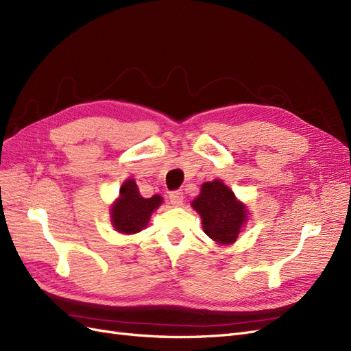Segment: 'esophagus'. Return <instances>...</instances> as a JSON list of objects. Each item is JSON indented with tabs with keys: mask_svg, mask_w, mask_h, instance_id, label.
Wrapping results in <instances>:
<instances>
[{
	"mask_svg": "<svg viewBox=\"0 0 351 351\" xmlns=\"http://www.w3.org/2000/svg\"><path fill=\"white\" fill-rule=\"evenodd\" d=\"M169 202H171L173 206H182L183 205V192H173L169 195Z\"/></svg>",
	"mask_w": 351,
	"mask_h": 351,
	"instance_id": "34e87169",
	"label": "esophagus"
}]
</instances>
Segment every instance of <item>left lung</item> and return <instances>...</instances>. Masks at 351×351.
I'll list each match as a JSON object with an SVG mask.
<instances>
[{
	"label": "left lung",
	"mask_w": 351,
	"mask_h": 351,
	"mask_svg": "<svg viewBox=\"0 0 351 351\" xmlns=\"http://www.w3.org/2000/svg\"><path fill=\"white\" fill-rule=\"evenodd\" d=\"M192 208L202 218L205 234L221 246L236 243L249 221L247 206L219 178L202 184Z\"/></svg>",
	"instance_id": "obj_1"
}]
</instances>
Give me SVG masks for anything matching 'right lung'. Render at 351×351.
<instances>
[{
  "instance_id": "1",
  "label": "right lung",
  "mask_w": 351,
  "mask_h": 351,
  "mask_svg": "<svg viewBox=\"0 0 351 351\" xmlns=\"http://www.w3.org/2000/svg\"><path fill=\"white\" fill-rule=\"evenodd\" d=\"M164 202L162 196L143 197L133 178H127L120 187V195L110 206L111 224L121 234H136L149 224L154 210Z\"/></svg>"
}]
</instances>
